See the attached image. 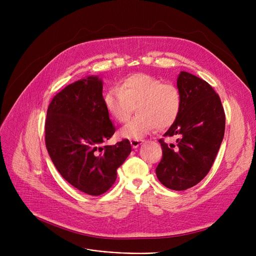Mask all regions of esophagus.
Listing matches in <instances>:
<instances>
[{"label":"esophagus","instance_id":"obj_1","mask_svg":"<svg viewBox=\"0 0 256 256\" xmlns=\"http://www.w3.org/2000/svg\"><path fill=\"white\" fill-rule=\"evenodd\" d=\"M144 142V140H130V145L132 146V148H138V147Z\"/></svg>","mask_w":256,"mask_h":256}]
</instances>
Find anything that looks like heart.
Here are the masks:
<instances>
[{
  "instance_id": "heart-1",
  "label": "heart",
  "mask_w": 256,
  "mask_h": 256,
  "mask_svg": "<svg viewBox=\"0 0 256 256\" xmlns=\"http://www.w3.org/2000/svg\"><path fill=\"white\" fill-rule=\"evenodd\" d=\"M104 104L118 122H124L136 104L137 115L120 130V135L138 140L156 128L163 130L173 124L182 109V96L172 84L146 74H134L121 80L119 88L106 92Z\"/></svg>"
}]
</instances>
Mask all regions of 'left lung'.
I'll return each mask as SVG.
<instances>
[{
    "mask_svg": "<svg viewBox=\"0 0 256 256\" xmlns=\"http://www.w3.org/2000/svg\"><path fill=\"white\" fill-rule=\"evenodd\" d=\"M182 96L180 112L160 139L163 158L156 169L158 180L174 191H184L202 180L219 152L225 130V114L218 94L206 80L180 72L176 82Z\"/></svg>",
    "mask_w": 256,
    "mask_h": 256,
    "instance_id": "1",
    "label": "left lung"
}]
</instances>
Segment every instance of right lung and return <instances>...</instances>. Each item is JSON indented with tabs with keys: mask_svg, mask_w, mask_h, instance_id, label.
Instances as JSON below:
<instances>
[{
	"mask_svg": "<svg viewBox=\"0 0 256 256\" xmlns=\"http://www.w3.org/2000/svg\"><path fill=\"white\" fill-rule=\"evenodd\" d=\"M102 80L86 76L52 100L46 121V145L62 178L78 190L98 196L117 178V169L132 152L128 139L102 144L115 132L102 96Z\"/></svg>",
	"mask_w": 256,
	"mask_h": 256,
	"instance_id": "1",
	"label": "right lung"
}]
</instances>
